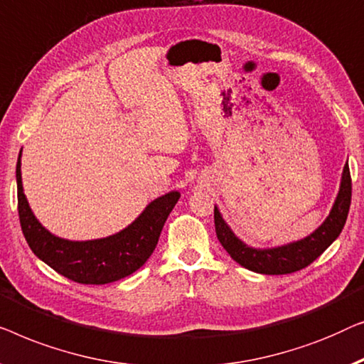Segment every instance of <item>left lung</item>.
<instances>
[{"mask_svg":"<svg viewBox=\"0 0 364 364\" xmlns=\"http://www.w3.org/2000/svg\"><path fill=\"white\" fill-rule=\"evenodd\" d=\"M350 204L351 175L346 161L345 168H343L340 191H338L333 208H331L325 223L315 232H311L309 237L274 249L249 247L242 240L235 237V234L224 221L216 206H214V226H216L219 242L239 265L257 274L284 275L305 269L306 265H310L328 249V245L340 235L343 226H345Z\"/></svg>","mask_w":364,"mask_h":364,"instance_id":"8db88e82","label":"left lung"}]
</instances>
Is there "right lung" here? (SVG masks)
Instances as JSON below:
<instances>
[{
  "label": "right lung",
  "instance_id": "obj_1",
  "mask_svg": "<svg viewBox=\"0 0 364 364\" xmlns=\"http://www.w3.org/2000/svg\"><path fill=\"white\" fill-rule=\"evenodd\" d=\"M19 223L29 247L38 257L77 284H110L130 275L146 262L180 193L171 191L156 198L124 231L95 240H68L55 237L31 211L23 193L21 153L16 165Z\"/></svg>",
  "mask_w": 364,
  "mask_h": 364
}]
</instances>
